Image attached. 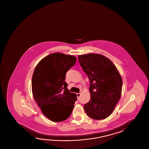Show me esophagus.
Listing matches in <instances>:
<instances>
[{"instance_id": "esophagus-1", "label": "esophagus", "mask_w": 149, "mask_h": 149, "mask_svg": "<svg viewBox=\"0 0 149 149\" xmlns=\"http://www.w3.org/2000/svg\"><path fill=\"white\" fill-rule=\"evenodd\" d=\"M76 95H77V98H79V97H80V95H81V94H80V93H77V94H76Z\"/></svg>"}]
</instances>
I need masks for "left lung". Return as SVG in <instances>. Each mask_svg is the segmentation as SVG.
<instances>
[{"label":"left lung","instance_id":"obj_1","mask_svg":"<svg viewBox=\"0 0 149 149\" xmlns=\"http://www.w3.org/2000/svg\"><path fill=\"white\" fill-rule=\"evenodd\" d=\"M78 59L90 80L91 97L84 105L85 113L91 118L101 120L109 117L122 94V77L109 59L90 53L79 55Z\"/></svg>","mask_w":149,"mask_h":149}]
</instances>
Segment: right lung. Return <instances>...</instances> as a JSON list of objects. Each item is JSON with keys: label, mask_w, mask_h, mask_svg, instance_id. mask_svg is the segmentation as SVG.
I'll use <instances>...</instances> for the list:
<instances>
[{"label": "right lung", "mask_w": 149, "mask_h": 149, "mask_svg": "<svg viewBox=\"0 0 149 149\" xmlns=\"http://www.w3.org/2000/svg\"><path fill=\"white\" fill-rule=\"evenodd\" d=\"M76 57L56 52L40 61L34 70L32 91L42 112L52 122L67 119L77 100L65 82L66 73L75 64Z\"/></svg>", "instance_id": "obj_1"}]
</instances>
